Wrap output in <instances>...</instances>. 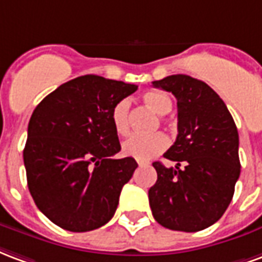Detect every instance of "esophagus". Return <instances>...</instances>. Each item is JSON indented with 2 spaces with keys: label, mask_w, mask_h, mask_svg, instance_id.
Here are the masks:
<instances>
[{
  "label": "esophagus",
  "mask_w": 262,
  "mask_h": 262,
  "mask_svg": "<svg viewBox=\"0 0 262 262\" xmlns=\"http://www.w3.org/2000/svg\"><path fill=\"white\" fill-rule=\"evenodd\" d=\"M137 163H138L139 166H145V165H148V162H146V160H141V159H137Z\"/></svg>",
  "instance_id": "1"
}]
</instances>
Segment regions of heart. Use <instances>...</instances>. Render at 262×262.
Wrapping results in <instances>:
<instances>
[{
  "mask_svg": "<svg viewBox=\"0 0 262 262\" xmlns=\"http://www.w3.org/2000/svg\"><path fill=\"white\" fill-rule=\"evenodd\" d=\"M145 106L159 116H165L171 110L170 97L159 91H149L142 96ZM129 102L127 99L118 100L112 110V124L114 131L118 135H127L129 131ZM167 146V139L163 134H152V135H133L125 139L121 145V150L125 156H131L135 159L148 160L160 152H163Z\"/></svg>",
  "mask_w": 262,
  "mask_h": 262,
  "instance_id": "b5f03b06",
  "label": "heart"
}]
</instances>
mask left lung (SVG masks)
<instances>
[{"instance_id": "1", "label": "left lung", "mask_w": 262, "mask_h": 262, "mask_svg": "<svg viewBox=\"0 0 262 262\" xmlns=\"http://www.w3.org/2000/svg\"><path fill=\"white\" fill-rule=\"evenodd\" d=\"M152 83L174 95L179 120L176 142L163 155L177 165L154 162L158 180L148 192L152 215L171 230L198 232L217 222L232 201L240 176L237 128L205 82L177 74Z\"/></svg>"}]
</instances>
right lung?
I'll use <instances>...</instances> for the list:
<instances>
[{
	"label": "right lung",
	"mask_w": 262,
	"mask_h": 262,
	"mask_svg": "<svg viewBox=\"0 0 262 262\" xmlns=\"http://www.w3.org/2000/svg\"><path fill=\"white\" fill-rule=\"evenodd\" d=\"M138 89L99 75L78 76L34 108L24 162L34 204L57 226L89 232L106 225L138 163L120 152L114 104Z\"/></svg>",
	"instance_id": "add662e5"
}]
</instances>
